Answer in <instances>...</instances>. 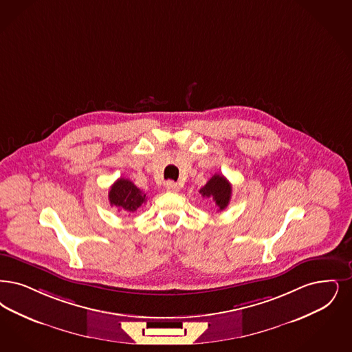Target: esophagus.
I'll list each match as a JSON object with an SVG mask.
<instances>
[{"instance_id":"1","label":"esophagus","mask_w":352,"mask_h":352,"mask_svg":"<svg viewBox=\"0 0 352 352\" xmlns=\"http://www.w3.org/2000/svg\"><path fill=\"white\" fill-rule=\"evenodd\" d=\"M165 188H166L168 191H170V192H178V191H179L178 183L173 182V181L165 182Z\"/></svg>"}]
</instances>
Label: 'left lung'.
Listing matches in <instances>:
<instances>
[{
	"mask_svg": "<svg viewBox=\"0 0 352 352\" xmlns=\"http://www.w3.org/2000/svg\"><path fill=\"white\" fill-rule=\"evenodd\" d=\"M203 197H210L217 206L219 211L226 210L232 197V184L221 174H214L208 182L206 183L200 191Z\"/></svg>",
	"mask_w": 352,
	"mask_h": 352,
	"instance_id": "left-lung-1",
	"label": "left lung"
}]
</instances>
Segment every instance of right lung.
Returning a JSON list of instances; mask_svg holds the SVG:
<instances>
[{
	"label": "right lung",
	"instance_id": "right-lung-1",
	"mask_svg": "<svg viewBox=\"0 0 352 352\" xmlns=\"http://www.w3.org/2000/svg\"><path fill=\"white\" fill-rule=\"evenodd\" d=\"M109 200L119 211L135 212L146 201V194L129 179L119 178L109 191Z\"/></svg>",
	"mask_w": 352,
	"mask_h": 352
}]
</instances>
